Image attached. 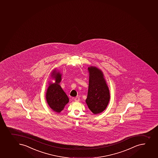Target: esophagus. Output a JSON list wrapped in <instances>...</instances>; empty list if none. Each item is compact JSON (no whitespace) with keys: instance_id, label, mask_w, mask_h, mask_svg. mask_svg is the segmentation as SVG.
I'll list each match as a JSON object with an SVG mask.
<instances>
[{"instance_id":"obj_1","label":"esophagus","mask_w":158,"mask_h":158,"mask_svg":"<svg viewBox=\"0 0 158 158\" xmlns=\"http://www.w3.org/2000/svg\"><path fill=\"white\" fill-rule=\"evenodd\" d=\"M79 100H80V98H79V97H75V98H74V100H75V102H79Z\"/></svg>"}]
</instances>
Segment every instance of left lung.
I'll return each mask as SVG.
<instances>
[{"label": "left lung", "mask_w": 158, "mask_h": 158, "mask_svg": "<svg viewBox=\"0 0 158 158\" xmlns=\"http://www.w3.org/2000/svg\"><path fill=\"white\" fill-rule=\"evenodd\" d=\"M89 73V86L86 104L94 114L103 112L110 100V92L102 72L96 67L88 68Z\"/></svg>", "instance_id": "1"}]
</instances>
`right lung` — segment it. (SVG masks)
Returning <instances> with one entry per match:
<instances>
[{
    "label": "right lung",
    "instance_id": "1",
    "mask_svg": "<svg viewBox=\"0 0 158 158\" xmlns=\"http://www.w3.org/2000/svg\"><path fill=\"white\" fill-rule=\"evenodd\" d=\"M52 77L56 82L50 84L46 93V100L49 106L53 111L60 113L69 102V99L61 86L59 85L61 80V75L53 70Z\"/></svg>",
    "mask_w": 158,
    "mask_h": 158
}]
</instances>
